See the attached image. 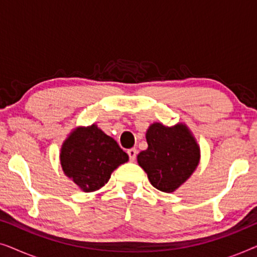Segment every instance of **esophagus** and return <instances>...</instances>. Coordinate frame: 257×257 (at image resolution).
Segmentation results:
<instances>
[{
  "mask_svg": "<svg viewBox=\"0 0 257 257\" xmlns=\"http://www.w3.org/2000/svg\"><path fill=\"white\" fill-rule=\"evenodd\" d=\"M127 154H128L130 160L135 161L136 157H137V150L136 149H130V150H127Z\"/></svg>",
  "mask_w": 257,
  "mask_h": 257,
  "instance_id": "1",
  "label": "esophagus"
}]
</instances>
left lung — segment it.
Wrapping results in <instances>:
<instances>
[{
  "label": "left lung",
  "instance_id": "1",
  "mask_svg": "<svg viewBox=\"0 0 257 257\" xmlns=\"http://www.w3.org/2000/svg\"><path fill=\"white\" fill-rule=\"evenodd\" d=\"M147 150L138 154L153 187L161 192H174L191 177L198 166L200 149L185 125L166 127L154 122L146 133Z\"/></svg>",
  "mask_w": 257,
  "mask_h": 257
}]
</instances>
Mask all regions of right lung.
<instances>
[{
	"mask_svg": "<svg viewBox=\"0 0 257 257\" xmlns=\"http://www.w3.org/2000/svg\"><path fill=\"white\" fill-rule=\"evenodd\" d=\"M127 160L128 156L117 142L97 125L75 130L61 151V164L65 175L84 192L103 187L112 172Z\"/></svg>",
	"mask_w": 257,
	"mask_h": 257,
	"instance_id": "obj_1",
	"label": "right lung"
}]
</instances>
